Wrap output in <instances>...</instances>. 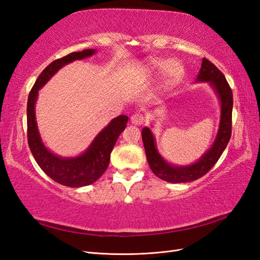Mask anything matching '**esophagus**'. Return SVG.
<instances>
[{
  "mask_svg": "<svg viewBox=\"0 0 260 260\" xmlns=\"http://www.w3.org/2000/svg\"><path fill=\"white\" fill-rule=\"evenodd\" d=\"M130 119H131L132 124H135V125H141V124H143V122H144V117H143V115H141V114L132 115Z\"/></svg>",
  "mask_w": 260,
  "mask_h": 260,
  "instance_id": "obj_1",
  "label": "esophagus"
}]
</instances>
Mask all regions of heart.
<instances>
[{"instance_id":"b5f03b06","label":"heart","mask_w":260,"mask_h":260,"mask_svg":"<svg viewBox=\"0 0 260 260\" xmlns=\"http://www.w3.org/2000/svg\"><path fill=\"white\" fill-rule=\"evenodd\" d=\"M162 70V80H161V86H166L170 84L171 82L176 81L178 78L182 74V64L177 59H168L164 60L159 58L151 59L145 68V73L147 76L152 77L157 74H159Z\"/></svg>"}]
</instances>
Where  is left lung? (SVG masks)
I'll list each match as a JSON object with an SVG mask.
<instances>
[{
    "mask_svg": "<svg viewBox=\"0 0 260 260\" xmlns=\"http://www.w3.org/2000/svg\"><path fill=\"white\" fill-rule=\"evenodd\" d=\"M200 82L208 83L218 98L220 120L215 141L198 160L190 165H175L167 161L158 152L151 128L144 127L142 129V140L149 167L159 179L170 183L191 182L207 174L218 161L231 138L233 96L225 77L212 62L203 58L199 75L195 79V83ZM151 125L154 127L153 123Z\"/></svg>",
    "mask_w": 260,
    "mask_h": 260,
    "instance_id": "1",
    "label": "left lung"
}]
</instances>
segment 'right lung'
Instances as JSON below:
<instances>
[{
  "instance_id": "add662e5",
  "label": "right lung",
  "mask_w": 260,
  "mask_h": 260,
  "mask_svg": "<svg viewBox=\"0 0 260 260\" xmlns=\"http://www.w3.org/2000/svg\"><path fill=\"white\" fill-rule=\"evenodd\" d=\"M96 49L74 52L67 56L54 60L38 77L27 103L28 144L36 161L51 179L57 183L70 187L90 185L104 174L108 167L111 153L121 132L125 129L128 117L120 115L109 121L93 139L84 151L76 156H60L45 146L38 128L36 103L40 91L58 70L75 60L93 56Z\"/></svg>"
}]
</instances>
